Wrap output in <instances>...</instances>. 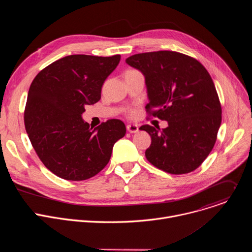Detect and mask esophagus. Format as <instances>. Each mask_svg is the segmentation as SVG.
Returning <instances> with one entry per match:
<instances>
[{
	"label": "esophagus",
	"instance_id": "esophagus-1",
	"mask_svg": "<svg viewBox=\"0 0 252 252\" xmlns=\"http://www.w3.org/2000/svg\"><path fill=\"white\" fill-rule=\"evenodd\" d=\"M126 129L130 133H135V132L138 131V126H136V125H127Z\"/></svg>",
	"mask_w": 252,
	"mask_h": 252
}]
</instances>
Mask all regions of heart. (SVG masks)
<instances>
[{
  "label": "heart",
  "instance_id": "1",
  "mask_svg": "<svg viewBox=\"0 0 252 252\" xmlns=\"http://www.w3.org/2000/svg\"><path fill=\"white\" fill-rule=\"evenodd\" d=\"M131 114H132V113H131Z\"/></svg>",
  "mask_w": 252,
  "mask_h": 252
}]
</instances>
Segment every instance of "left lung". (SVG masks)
I'll use <instances>...</instances> for the list:
<instances>
[{"label": "left lung", "mask_w": 252, "mask_h": 252, "mask_svg": "<svg viewBox=\"0 0 252 252\" xmlns=\"http://www.w3.org/2000/svg\"><path fill=\"white\" fill-rule=\"evenodd\" d=\"M145 77L147 111L168 126L139 127L152 137L147 159L172 174L189 173L207 158L221 124V105L206 68L187 55L158 51L126 60Z\"/></svg>", "instance_id": "8db88e82"}]
</instances>
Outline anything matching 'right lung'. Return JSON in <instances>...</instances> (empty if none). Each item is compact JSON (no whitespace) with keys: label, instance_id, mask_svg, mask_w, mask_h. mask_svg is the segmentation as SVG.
I'll list each match as a JSON object with an SVG mask.
<instances>
[{"label":"right lung","instance_id":"obj_1","mask_svg":"<svg viewBox=\"0 0 252 252\" xmlns=\"http://www.w3.org/2000/svg\"><path fill=\"white\" fill-rule=\"evenodd\" d=\"M121 56L70 55L33 79L24 114L25 127L38 157L57 176L85 181L110 161L115 143L126 134L120 120L93 128L82 115L100 99L101 87Z\"/></svg>","mask_w":252,"mask_h":252}]
</instances>
